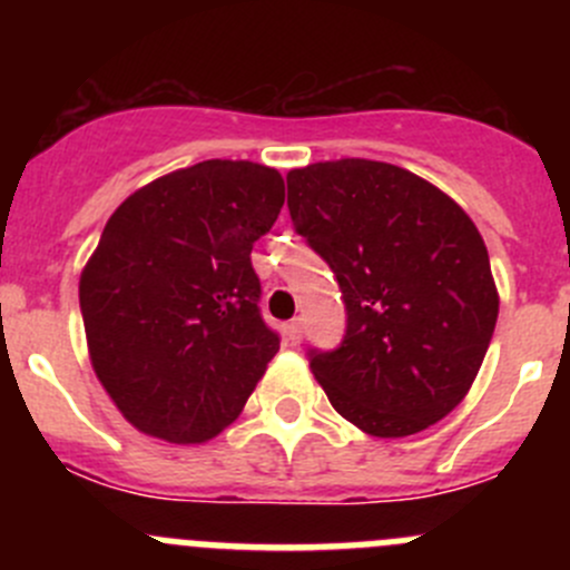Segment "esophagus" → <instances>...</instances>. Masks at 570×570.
I'll return each mask as SVG.
<instances>
[{"instance_id":"1","label":"esophagus","mask_w":570,"mask_h":570,"mask_svg":"<svg viewBox=\"0 0 570 570\" xmlns=\"http://www.w3.org/2000/svg\"><path fill=\"white\" fill-rule=\"evenodd\" d=\"M286 342H289L292 347H297V344L303 342V320H292L289 325H286Z\"/></svg>"}]
</instances>
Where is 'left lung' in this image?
I'll return each instance as SVG.
<instances>
[{
    "label": "left lung",
    "instance_id": "obj_1",
    "mask_svg": "<svg viewBox=\"0 0 570 570\" xmlns=\"http://www.w3.org/2000/svg\"><path fill=\"white\" fill-rule=\"evenodd\" d=\"M292 226L333 269L347 308L336 350H308L347 422L402 439L474 383L499 317L485 243L461 206L405 168L336 159L289 170Z\"/></svg>",
    "mask_w": 570,
    "mask_h": 570
}]
</instances>
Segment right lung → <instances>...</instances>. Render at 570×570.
Wrapping results in <instances>:
<instances>
[{
	"label": "right lung",
	"mask_w": 570,
	"mask_h": 570,
	"mask_svg": "<svg viewBox=\"0 0 570 570\" xmlns=\"http://www.w3.org/2000/svg\"><path fill=\"white\" fill-rule=\"evenodd\" d=\"M284 206V178L206 159L131 193L79 278L96 377L140 433L200 444L239 416L278 353L258 308L253 243Z\"/></svg>",
	"instance_id": "right-lung-1"
}]
</instances>
